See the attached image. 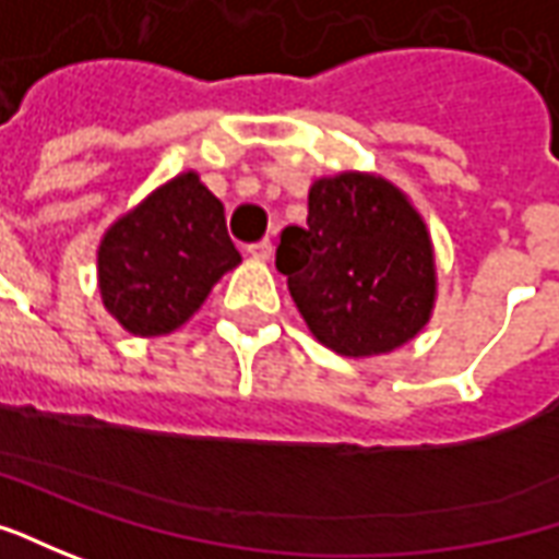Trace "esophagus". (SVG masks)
Returning <instances> with one entry per match:
<instances>
[{
    "mask_svg": "<svg viewBox=\"0 0 559 559\" xmlns=\"http://www.w3.org/2000/svg\"><path fill=\"white\" fill-rule=\"evenodd\" d=\"M247 253H250V257H253V260L269 262V260H272V241H269V238H265V241L250 243V247H247Z\"/></svg>",
    "mask_w": 559,
    "mask_h": 559,
    "instance_id": "obj_1",
    "label": "esophagus"
}]
</instances>
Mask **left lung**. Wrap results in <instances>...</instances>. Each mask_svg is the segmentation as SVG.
I'll list each match as a JSON object with an SVG mask.
<instances>
[{
    "instance_id": "1",
    "label": "left lung",
    "mask_w": 559,
    "mask_h": 559,
    "mask_svg": "<svg viewBox=\"0 0 559 559\" xmlns=\"http://www.w3.org/2000/svg\"><path fill=\"white\" fill-rule=\"evenodd\" d=\"M275 265L312 337L346 358L393 353L433 316L430 231L374 173L316 179L306 228L281 231Z\"/></svg>"
}]
</instances>
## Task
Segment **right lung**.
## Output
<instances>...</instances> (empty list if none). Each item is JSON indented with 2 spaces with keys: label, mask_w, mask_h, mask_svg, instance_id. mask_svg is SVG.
<instances>
[{
  "label": "right lung",
  "mask_w": 559,
  "mask_h": 559,
  "mask_svg": "<svg viewBox=\"0 0 559 559\" xmlns=\"http://www.w3.org/2000/svg\"><path fill=\"white\" fill-rule=\"evenodd\" d=\"M238 262L222 201L198 173H182L107 228L98 290L129 334L160 337L182 328Z\"/></svg>",
  "instance_id": "obj_1"
}]
</instances>
